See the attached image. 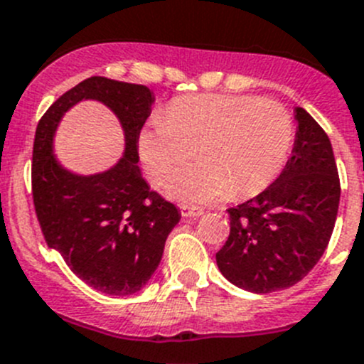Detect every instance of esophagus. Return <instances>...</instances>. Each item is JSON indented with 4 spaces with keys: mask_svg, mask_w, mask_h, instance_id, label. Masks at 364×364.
<instances>
[{
    "mask_svg": "<svg viewBox=\"0 0 364 364\" xmlns=\"http://www.w3.org/2000/svg\"><path fill=\"white\" fill-rule=\"evenodd\" d=\"M179 210H181V215L183 217L203 215V208H199V206H193V205H186V203L179 205Z\"/></svg>",
    "mask_w": 364,
    "mask_h": 364,
    "instance_id": "34e87169",
    "label": "esophagus"
}]
</instances>
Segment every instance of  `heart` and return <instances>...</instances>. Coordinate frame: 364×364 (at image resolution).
Segmentation results:
<instances>
[{"mask_svg": "<svg viewBox=\"0 0 364 364\" xmlns=\"http://www.w3.org/2000/svg\"><path fill=\"white\" fill-rule=\"evenodd\" d=\"M294 140L289 111L274 100L242 95H186L149 122L138 149L156 185L172 198L206 203L230 193L242 199L262 192L284 168Z\"/></svg>", "mask_w": 364, "mask_h": 364, "instance_id": "obj_1", "label": "heart"}]
</instances>
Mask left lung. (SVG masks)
<instances>
[{
	"mask_svg": "<svg viewBox=\"0 0 364 364\" xmlns=\"http://www.w3.org/2000/svg\"><path fill=\"white\" fill-rule=\"evenodd\" d=\"M293 156L273 185L228 208L230 235L215 253L240 289L274 293L298 284L321 259L338 217V166L320 124L296 107Z\"/></svg>",
	"mask_w": 364,
	"mask_h": 364,
	"instance_id": "1",
	"label": "left lung"
}]
</instances>
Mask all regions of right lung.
<instances>
[{"label":"right lung","mask_w":364,"mask_h":364,"mask_svg":"<svg viewBox=\"0 0 364 364\" xmlns=\"http://www.w3.org/2000/svg\"><path fill=\"white\" fill-rule=\"evenodd\" d=\"M80 100L105 103L124 129V158L100 175H73L53 156L56 125ZM152 102L147 86L90 77L57 98L36 129L32 198L44 240L80 280L113 296H127L147 284L181 219L171 201L151 190L138 166V136Z\"/></svg>","instance_id":"add662e5"}]
</instances>
